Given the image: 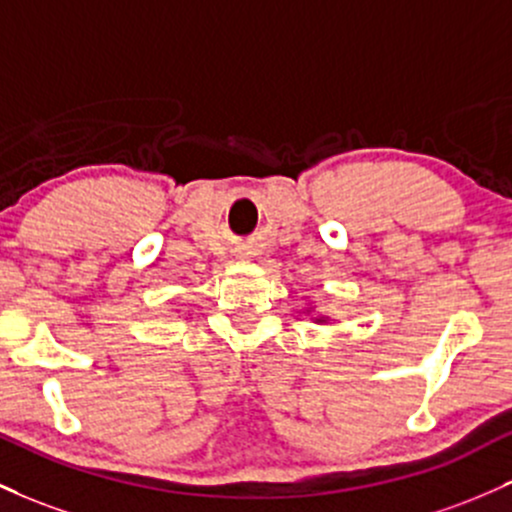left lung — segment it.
<instances>
[{"label": "left lung", "instance_id": "obj_1", "mask_svg": "<svg viewBox=\"0 0 512 512\" xmlns=\"http://www.w3.org/2000/svg\"><path fill=\"white\" fill-rule=\"evenodd\" d=\"M308 316H311V311H308ZM311 320H313V323H318V325H325V323H328V316H311Z\"/></svg>", "mask_w": 512, "mask_h": 512}]
</instances>
